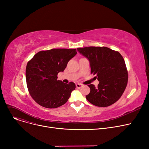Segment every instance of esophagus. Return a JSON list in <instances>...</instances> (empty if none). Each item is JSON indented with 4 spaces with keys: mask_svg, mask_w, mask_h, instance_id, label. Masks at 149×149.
Listing matches in <instances>:
<instances>
[{
    "mask_svg": "<svg viewBox=\"0 0 149 149\" xmlns=\"http://www.w3.org/2000/svg\"><path fill=\"white\" fill-rule=\"evenodd\" d=\"M82 86H83V85L81 84H80V83H77L76 84V88H78V89L81 88Z\"/></svg>",
    "mask_w": 149,
    "mask_h": 149,
    "instance_id": "obj_1",
    "label": "esophagus"
}]
</instances>
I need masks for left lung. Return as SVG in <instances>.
<instances>
[{
  "label": "left lung",
  "mask_w": 149,
  "mask_h": 149,
  "mask_svg": "<svg viewBox=\"0 0 149 149\" xmlns=\"http://www.w3.org/2000/svg\"><path fill=\"white\" fill-rule=\"evenodd\" d=\"M77 51L89 61L91 73L97 75L100 81L96 88L89 84L91 91L86 98L98 107L115 103L126 88L128 74L125 61L120 53L107 47L90 46Z\"/></svg>",
  "instance_id": "1"
}]
</instances>
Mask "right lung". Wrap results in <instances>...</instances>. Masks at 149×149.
<instances>
[{
    "instance_id": "right-lung-1",
    "label": "right lung",
    "mask_w": 149,
    "mask_h": 149,
    "mask_svg": "<svg viewBox=\"0 0 149 149\" xmlns=\"http://www.w3.org/2000/svg\"><path fill=\"white\" fill-rule=\"evenodd\" d=\"M75 49H52L37 52L26 68V80L31 96L39 105L57 108L65 104L75 89L57 80V74L63 72L68 61L77 54Z\"/></svg>"
}]
</instances>
